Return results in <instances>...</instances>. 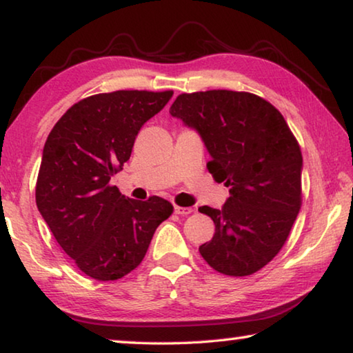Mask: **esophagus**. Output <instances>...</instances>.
I'll use <instances>...</instances> for the list:
<instances>
[{
	"mask_svg": "<svg viewBox=\"0 0 353 353\" xmlns=\"http://www.w3.org/2000/svg\"><path fill=\"white\" fill-rule=\"evenodd\" d=\"M193 212V209L192 207H181V205H174V214H177V215H182V216H185V215H190Z\"/></svg>",
	"mask_w": 353,
	"mask_h": 353,
	"instance_id": "1",
	"label": "esophagus"
}]
</instances>
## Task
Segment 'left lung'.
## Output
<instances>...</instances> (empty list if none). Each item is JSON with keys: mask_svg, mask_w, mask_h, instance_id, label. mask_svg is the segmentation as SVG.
I'll list each match as a JSON object with an SVG mask.
<instances>
[{"mask_svg": "<svg viewBox=\"0 0 353 353\" xmlns=\"http://www.w3.org/2000/svg\"><path fill=\"white\" fill-rule=\"evenodd\" d=\"M170 113L198 132L209 172L231 194L221 209L199 207L215 223L201 256L229 276L261 270L283 248L301 205L297 139L275 106L250 92L181 94Z\"/></svg>", "mask_w": 353, "mask_h": 353, "instance_id": "1", "label": "left lung"}]
</instances>
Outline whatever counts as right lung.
I'll use <instances>...</instances> for the list:
<instances>
[{"instance_id": "right-lung-1", "label": "right lung", "mask_w": 353, "mask_h": 353, "mask_svg": "<svg viewBox=\"0 0 353 353\" xmlns=\"http://www.w3.org/2000/svg\"><path fill=\"white\" fill-rule=\"evenodd\" d=\"M172 91L96 94L70 106L43 146L36 204L75 265L113 281L141 264L155 229L172 214L166 199L121 194L111 177L130 159L139 128Z\"/></svg>"}]
</instances>
